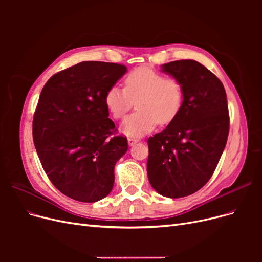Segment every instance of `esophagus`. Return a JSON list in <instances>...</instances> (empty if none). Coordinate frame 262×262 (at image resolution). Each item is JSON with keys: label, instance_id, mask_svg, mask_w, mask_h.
<instances>
[{"label": "esophagus", "instance_id": "34e87169", "mask_svg": "<svg viewBox=\"0 0 262 262\" xmlns=\"http://www.w3.org/2000/svg\"><path fill=\"white\" fill-rule=\"evenodd\" d=\"M140 140L138 139V138H134V137H130V138H128V143H129V145L130 146H132V145H134L136 143H138Z\"/></svg>", "mask_w": 262, "mask_h": 262}]
</instances>
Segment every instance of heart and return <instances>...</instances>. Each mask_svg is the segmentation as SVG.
I'll return each mask as SVG.
<instances>
[{"mask_svg": "<svg viewBox=\"0 0 262 262\" xmlns=\"http://www.w3.org/2000/svg\"><path fill=\"white\" fill-rule=\"evenodd\" d=\"M105 101L117 120L123 119L136 101L137 110L125 119L121 130L126 136L140 137L157 123L166 125L175 120L184 101V90L178 78L141 68L126 75L124 89L110 87Z\"/></svg>", "mask_w": 262, "mask_h": 262, "instance_id": "heart-1", "label": "heart"}]
</instances>
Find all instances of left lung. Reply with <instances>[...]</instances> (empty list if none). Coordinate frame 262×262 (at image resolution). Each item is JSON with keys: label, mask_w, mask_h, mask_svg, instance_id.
Returning <instances> with one entry per match:
<instances>
[{"label": "left lung", "mask_w": 262, "mask_h": 262, "mask_svg": "<svg viewBox=\"0 0 262 262\" xmlns=\"http://www.w3.org/2000/svg\"><path fill=\"white\" fill-rule=\"evenodd\" d=\"M162 71L180 81L184 101L175 120L147 140V176L158 193L176 199L212 177L227 142L228 105L223 84L201 63L172 61Z\"/></svg>", "instance_id": "1"}]
</instances>
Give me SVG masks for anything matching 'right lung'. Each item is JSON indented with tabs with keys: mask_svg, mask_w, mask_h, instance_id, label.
Segmentation results:
<instances>
[{
	"mask_svg": "<svg viewBox=\"0 0 262 262\" xmlns=\"http://www.w3.org/2000/svg\"><path fill=\"white\" fill-rule=\"evenodd\" d=\"M126 68L85 61L61 71L46 83L34 115V144L53 186L81 202L107 196L115 182V165L128 140L113 136L106 94Z\"/></svg>",
	"mask_w": 262,
	"mask_h": 262,
	"instance_id": "add662e5",
	"label": "right lung"
}]
</instances>
